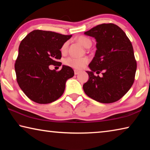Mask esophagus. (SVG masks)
Wrapping results in <instances>:
<instances>
[{
    "mask_svg": "<svg viewBox=\"0 0 150 150\" xmlns=\"http://www.w3.org/2000/svg\"><path fill=\"white\" fill-rule=\"evenodd\" d=\"M80 71H79V70H74V73H75V75H78L79 73H80Z\"/></svg>",
    "mask_w": 150,
    "mask_h": 150,
    "instance_id": "obj_1",
    "label": "esophagus"
}]
</instances>
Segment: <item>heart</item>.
<instances>
[{
    "mask_svg": "<svg viewBox=\"0 0 150 150\" xmlns=\"http://www.w3.org/2000/svg\"><path fill=\"white\" fill-rule=\"evenodd\" d=\"M77 41L85 47H88V45L91 44V40L85 36H79L77 38ZM69 42H66L63 44L61 48V52L62 53L66 52L67 50ZM88 62V59L87 57H70L65 60V64L72 68L77 69H82L84 68Z\"/></svg>",
    "mask_w": 150,
    "mask_h": 150,
    "instance_id": "b5f03b06",
    "label": "heart"
}]
</instances>
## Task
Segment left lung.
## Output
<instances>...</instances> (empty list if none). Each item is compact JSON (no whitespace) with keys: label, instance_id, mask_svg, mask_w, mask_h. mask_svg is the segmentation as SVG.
<instances>
[{"label":"left lung","instance_id":"8db88e82","mask_svg":"<svg viewBox=\"0 0 150 150\" xmlns=\"http://www.w3.org/2000/svg\"><path fill=\"white\" fill-rule=\"evenodd\" d=\"M84 34L95 38L96 50L88 65L89 79L83 85L86 95L97 102L112 103L122 97L132 86L137 68L132 43L114 24H102ZM102 72V76L94 73Z\"/></svg>","mask_w":150,"mask_h":150}]
</instances>
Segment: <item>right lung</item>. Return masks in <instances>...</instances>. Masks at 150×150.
I'll return each instance as SVG.
<instances>
[{"label":"right lung","mask_w":150,"mask_h":150,"mask_svg":"<svg viewBox=\"0 0 150 150\" xmlns=\"http://www.w3.org/2000/svg\"><path fill=\"white\" fill-rule=\"evenodd\" d=\"M72 35L36 30L20 42L14 67L19 87L30 100L48 104L58 99L65 91L67 79L74 75L69 66L62 65L59 71L50 65H62L61 48Z\"/></svg>","instance_id":"add662e5"}]
</instances>
